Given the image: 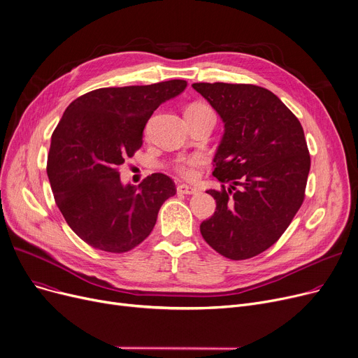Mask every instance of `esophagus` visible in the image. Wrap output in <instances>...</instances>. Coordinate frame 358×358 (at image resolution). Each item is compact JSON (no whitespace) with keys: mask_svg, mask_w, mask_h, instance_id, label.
I'll return each instance as SVG.
<instances>
[{"mask_svg":"<svg viewBox=\"0 0 358 358\" xmlns=\"http://www.w3.org/2000/svg\"><path fill=\"white\" fill-rule=\"evenodd\" d=\"M177 192L178 194H185V196H192V194H197V189H194V187L192 185H187V184H180L177 187Z\"/></svg>","mask_w":358,"mask_h":358,"instance_id":"esophagus-1","label":"esophagus"}]
</instances>
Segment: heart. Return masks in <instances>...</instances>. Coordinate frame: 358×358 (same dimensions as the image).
I'll return each mask as SVG.
<instances>
[{
    "label": "heart",
    "instance_id": "b5f03b06",
    "mask_svg": "<svg viewBox=\"0 0 358 358\" xmlns=\"http://www.w3.org/2000/svg\"><path fill=\"white\" fill-rule=\"evenodd\" d=\"M208 106L204 104H192L187 110H199V108H206ZM201 164L200 157H189V158H182L174 162V169L176 173L187 180H193L197 174V166Z\"/></svg>",
    "mask_w": 358,
    "mask_h": 358
}]
</instances>
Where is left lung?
Wrapping results in <instances>:
<instances>
[{
  "instance_id": "1",
  "label": "left lung",
  "mask_w": 358,
  "mask_h": 358,
  "mask_svg": "<svg viewBox=\"0 0 358 358\" xmlns=\"http://www.w3.org/2000/svg\"><path fill=\"white\" fill-rule=\"evenodd\" d=\"M193 88L224 123L213 159L222 190L206 192L216 212L201 222V236L229 259L252 258L278 241L305 200L310 155L303 127L267 88L227 83Z\"/></svg>"
}]
</instances>
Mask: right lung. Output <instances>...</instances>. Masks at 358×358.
<instances>
[{
	"label": "right lung",
	"instance_id": "obj_1",
	"mask_svg": "<svg viewBox=\"0 0 358 358\" xmlns=\"http://www.w3.org/2000/svg\"><path fill=\"white\" fill-rule=\"evenodd\" d=\"M184 80L110 87L73 100L52 134L48 177L69 228L96 250L122 254L152 232L162 203L177 193L165 174L123 185L119 166L142 146L152 113L184 91Z\"/></svg>",
	"mask_w": 358,
	"mask_h": 358
}]
</instances>
